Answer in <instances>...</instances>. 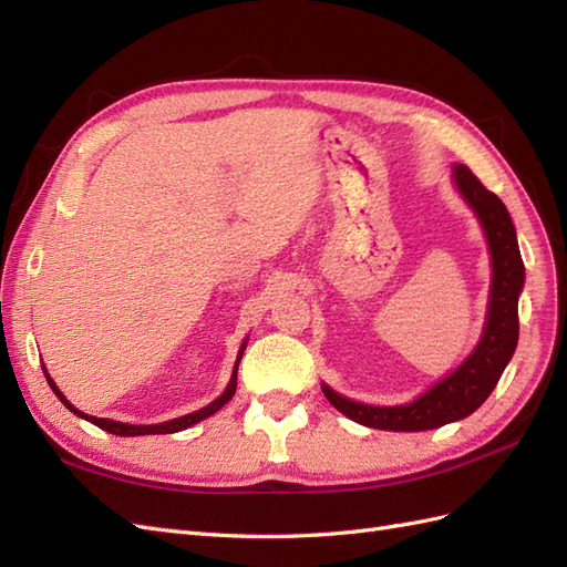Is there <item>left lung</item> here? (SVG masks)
Returning a JSON list of instances; mask_svg holds the SVG:
<instances>
[{"label":"left lung","mask_w":567,"mask_h":567,"mask_svg":"<svg viewBox=\"0 0 567 567\" xmlns=\"http://www.w3.org/2000/svg\"><path fill=\"white\" fill-rule=\"evenodd\" d=\"M454 182L461 196L477 215L492 252V290L487 323L477 348L447 379L402 406H369L352 402L323 385V394L340 414L379 431H433L444 423L471 416L499 383L518 346V296L525 284V265L516 227L502 198L483 186L466 165H454Z\"/></svg>","instance_id":"1"}]
</instances>
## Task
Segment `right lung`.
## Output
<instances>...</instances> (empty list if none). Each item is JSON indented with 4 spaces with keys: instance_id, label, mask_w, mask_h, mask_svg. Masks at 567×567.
Here are the masks:
<instances>
[{
    "instance_id": "obj_1",
    "label": "right lung",
    "mask_w": 567,
    "mask_h": 567,
    "mask_svg": "<svg viewBox=\"0 0 567 567\" xmlns=\"http://www.w3.org/2000/svg\"><path fill=\"white\" fill-rule=\"evenodd\" d=\"M244 350H246V342L241 346V350H238V359H236V367H234V373H231V381H229L227 390L221 392L215 402H210L208 406H203V409L194 411V414H186V416H179V419H173V421H165V423H156V425H132V423H120V421H111V419H96V416H90V414H82L80 409H75L71 402H68V400L63 398L61 390L56 388V383H54V381L49 379V373H47V371H44V375H47V383L51 385V390H54L56 398H59L68 409H71L75 416H80V419H84V421H90V423L99 425L101 431L113 433V435H120V437H136V435H167V433H179V431H186L188 425H194V423H198V421H203V419L213 416L215 411H219L221 406H225V404L234 398V392H236V371H238V362H241V357H244Z\"/></svg>"
}]
</instances>
